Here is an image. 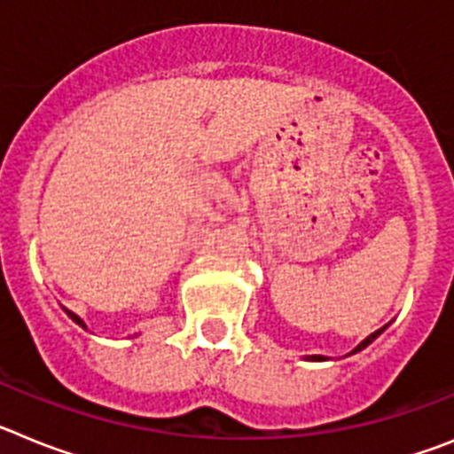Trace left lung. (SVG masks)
<instances>
[{
	"label": "left lung",
	"instance_id": "obj_1",
	"mask_svg": "<svg viewBox=\"0 0 454 454\" xmlns=\"http://www.w3.org/2000/svg\"><path fill=\"white\" fill-rule=\"evenodd\" d=\"M387 327H388V325H384V327H380V330H377V332H372V334H371V336H366V339H364V340H362V343H359V346H356V348H355V350H352V352H350V355H355V352H362V350H364V348H368V346H371L372 340H375V339H377V336L382 334V332H384V330H387ZM327 359H330V356H325V355H309V356H307V362H327Z\"/></svg>",
	"mask_w": 454,
	"mask_h": 454
}]
</instances>
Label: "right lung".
I'll return each mask as SVG.
<instances>
[{
  "mask_svg": "<svg viewBox=\"0 0 454 454\" xmlns=\"http://www.w3.org/2000/svg\"><path fill=\"white\" fill-rule=\"evenodd\" d=\"M63 311H66V314H67V316H70V318H72V320H74V323H77V325H79V327H83V330H88V327H86V323H83V320H82V318H79V316H77V314H74V311H70V309H66V307H63ZM134 336H138V334H134ZM134 336H131V339H134Z\"/></svg>",
  "mask_w": 454,
  "mask_h": 454,
  "instance_id": "1",
  "label": "right lung"
}]
</instances>
